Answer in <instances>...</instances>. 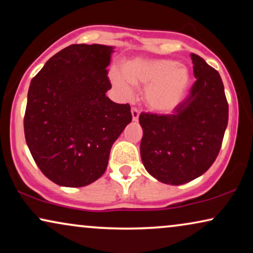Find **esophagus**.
<instances>
[{
	"label": "esophagus",
	"mask_w": 253,
	"mask_h": 253,
	"mask_svg": "<svg viewBox=\"0 0 253 253\" xmlns=\"http://www.w3.org/2000/svg\"><path fill=\"white\" fill-rule=\"evenodd\" d=\"M131 115H132V121L137 122L138 119H139V110L137 108H132L131 109Z\"/></svg>",
	"instance_id": "34e87169"
}]
</instances>
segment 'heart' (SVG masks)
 <instances>
[{"label": "heart", "instance_id": "heart-1", "mask_svg": "<svg viewBox=\"0 0 253 253\" xmlns=\"http://www.w3.org/2000/svg\"><path fill=\"white\" fill-rule=\"evenodd\" d=\"M112 81L121 95L130 99L132 85H146L144 100L151 110L170 113L184 100L191 84V74L185 65L172 60L134 58L123 68L112 71Z\"/></svg>", "mask_w": 253, "mask_h": 253}]
</instances>
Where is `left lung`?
<instances>
[{
  "label": "left lung",
  "mask_w": 253,
  "mask_h": 253,
  "mask_svg": "<svg viewBox=\"0 0 253 253\" xmlns=\"http://www.w3.org/2000/svg\"><path fill=\"white\" fill-rule=\"evenodd\" d=\"M196 83L190 95L169 115L141 113L140 157L148 174L181 185L209 170L219 154L228 124L222 79L198 55L191 54Z\"/></svg>",
  "instance_id": "1"
}]
</instances>
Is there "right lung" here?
<instances>
[{
  "label": "right lung",
  "instance_id": "1",
  "mask_svg": "<svg viewBox=\"0 0 253 253\" xmlns=\"http://www.w3.org/2000/svg\"><path fill=\"white\" fill-rule=\"evenodd\" d=\"M114 46L71 44L32 79L24 132L47 178L81 188L101 177L110 148L131 122L130 106L112 101L108 65Z\"/></svg>",
  "mask_w": 253,
  "mask_h": 253
}]
</instances>
